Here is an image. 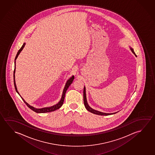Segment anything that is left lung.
Listing matches in <instances>:
<instances>
[{
    "instance_id": "8db88e82",
    "label": "left lung",
    "mask_w": 155,
    "mask_h": 155,
    "mask_svg": "<svg viewBox=\"0 0 155 155\" xmlns=\"http://www.w3.org/2000/svg\"><path fill=\"white\" fill-rule=\"evenodd\" d=\"M130 49H131V51H132L133 53L135 55V56H136V55L135 53V52L134 51V49H133L132 48H130ZM84 106H85V107H86V109H87V110L89 111V112L91 113L94 114H96V115H98L107 116L110 115H113V114H114L117 113V112H116V113H102V112H101V111H98L96 110H94L93 109L91 108L90 106H89L88 104L87 103V101L86 88H85V87H84Z\"/></svg>"
}]
</instances>
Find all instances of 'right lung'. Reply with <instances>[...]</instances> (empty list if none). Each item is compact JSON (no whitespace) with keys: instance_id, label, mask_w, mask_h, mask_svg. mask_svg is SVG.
<instances>
[{"instance_id":"1","label":"right lung","mask_w":155,"mask_h":155,"mask_svg":"<svg viewBox=\"0 0 155 155\" xmlns=\"http://www.w3.org/2000/svg\"><path fill=\"white\" fill-rule=\"evenodd\" d=\"M25 43H24V44L22 45V47L20 48V49L18 51V52L17 54V55H16V57H15V60L17 59L18 57V55H19V54H20V53L21 52V51H22V49L24 48V47L25 46ZM15 69H14V74H13V79H14V84H15V91H17V93L19 95H20L19 93V92L18 91L17 88V86H16V84H15ZM74 76H72V77H71V78H69V80H68L67 81L66 84H65V86H64V91H63V93H62V95L61 98V100H60V101H59L58 103L56 104L55 105H54V106H52V107H46V108H40V109H37V108H35V107H32V106H30L29 105L28 103L26 102V101L24 100V98H22V97L20 96V97H21L22 98V100L23 101L25 102V104L27 105V107H28V108H30L31 110H32L33 111H35V113H49V112H51V111H53L56 110L57 109H58L59 108H60L62 106V104H63V103H64V96H65V94H66V92L67 90V89L68 88V87H69V86L71 84V83L73 82V81L74 80Z\"/></svg>"}]
</instances>
